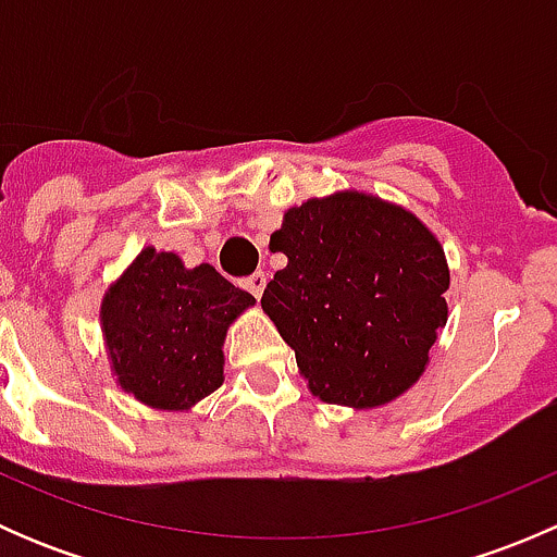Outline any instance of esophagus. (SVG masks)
I'll return each mask as SVG.
<instances>
[{"instance_id":"obj_1","label":"esophagus","mask_w":557,"mask_h":557,"mask_svg":"<svg viewBox=\"0 0 557 557\" xmlns=\"http://www.w3.org/2000/svg\"><path fill=\"white\" fill-rule=\"evenodd\" d=\"M245 288L250 290V294L256 296V299H261L263 288H267V274H263V272H256V274H250V277L245 280Z\"/></svg>"}]
</instances>
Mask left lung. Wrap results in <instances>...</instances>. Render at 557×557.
I'll list each match as a JSON object with an SVG mask.
<instances>
[{"label":"left lung","mask_w":557,"mask_h":557,"mask_svg":"<svg viewBox=\"0 0 557 557\" xmlns=\"http://www.w3.org/2000/svg\"><path fill=\"white\" fill-rule=\"evenodd\" d=\"M269 250L288 263L261 307L314 396L372 409L418 383L447 323L450 288L445 250L418 215L336 190L290 207Z\"/></svg>","instance_id":"8db88e82"}]
</instances>
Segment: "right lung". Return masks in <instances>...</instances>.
<instances>
[{"instance_id":"add662e5","label":"right lung","mask_w":557,"mask_h":557,"mask_svg":"<svg viewBox=\"0 0 557 557\" xmlns=\"http://www.w3.org/2000/svg\"><path fill=\"white\" fill-rule=\"evenodd\" d=\"M252 305L210 263L188 269L174 252L145 247L102 299L117 385L153 409H190L223 385L226 331Z\"/></svg>"}]
</instances>
